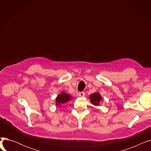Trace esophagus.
<instances>
[{
	"label": "esophagus",
	"mask_w": 151,
	"mask_h": 151,
	"mask_svg": "<svg viewBox=\"0 0 151 151\" xmlns=\"http://www.w3.org/2000/svg\"><path fill=\"white\" fill-rule=\"evenodd\" d=\"M78 96L80 97H83L85 96V93L84 92H81L78 93Z\"/></svg>",
	"instance_id": "34e87169"
}]
</instances>
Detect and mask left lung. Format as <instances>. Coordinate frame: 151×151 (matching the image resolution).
<instances>
[{
	"instance_id": "left-lung-1",
	"label": "left lung",
	"mask_w": 151,
	"mask_h": 151,
	"mask_svg": "<svg viewBox=\"0 0 151 151\" xmlns=\"http://www.w3.org/2000/svg\"><path fill=\"white\" fill-rule=\"evenodd\" d=\"M89 98L91 99V102L93 105H100V101L101 100V97L100 93H99L98 92L93 93L91 95L89 96Z\"/></svg>"
}]
</instances>
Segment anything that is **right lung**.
I'll return each instance as SVG.
<instances>
[{
  "instance_id": "obj_1",
  "label": "right lung",
  "mask_w": 151,
  "mask_h": 151,
  "mask_svg": "<svg viewBox=\"0 0 151 151\" xmlns=\"http://www.w3.org/2000/svg\"><path fill=\"white\" fill-rule=\"evenodd\" d=\"M72 99V97L65 92H62L56 98V105H61L65 104V102L68 101Z\"/></svg>"
}]
</instances>
